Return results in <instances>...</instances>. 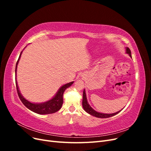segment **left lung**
Listing matches in <instances>:
<instances>
[{"instance_id": "obj_1", "label": "left lung", "mask_w": 151, "mask_h": 151, "mask_svg": "<svg viewBox=\"0 0 151 151\" xmlns=\"http://www.w3.org/2000/svg\"><path fill=\"white\" fill-rule=\"evenodd\" d=\"M126 50V53L129 54V55L132 58V55H131V52L130 50L128 48L126 47L125 48ZM83 106L84 110L89 114H90L91 115L94 116L95 117L97 118H109V117H111L114 115H116L119 112H120L122 110L118 111L116 113H100V112H98L96 111H95L94 109L91 107L89 104L88 103V99H87V97H86V91L85 89H84L83 91Z\"/></svg>"}]
</instances>
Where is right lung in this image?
I'll use <instances>...</instances> for the list:
<instances>
[{
	"mask_svg": "<svg viewBox=\"0 0 151 151\" xmlns=\"http://www.w3.org/2000/svg\"><path fill=\"white\" fill-rule=\"evenodd\" d=\"M22 53V51L21 52L19 58H18V60L16 63V70H15L16 89H17L18 96H19L21 101H22V103L24 104V105L26 108H28L29 109H30L31 111H33L36 113L40 114V115L52 114L58 111L59 109L61 108L63 102V93L65 92V91L68 88H69L70 86L72 85V84L74 83V81H72L70 83H68L62 86L60 88L58 89L56 94L53 96V97H52V98H51L50 99L48 100L47 101H45L43 103H32L29 101L28 100H27L26 98H24L23 96H22V94L21 93L19 89V87H18L17 79H16L17 65H18V63L19 62Z\"/></svg>",
	"mask_w": 151,
	"mask_h": 151,
	"instance_id": "right-lung-1",
	"label": "right lung"
}]
</instances>
